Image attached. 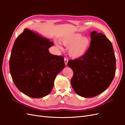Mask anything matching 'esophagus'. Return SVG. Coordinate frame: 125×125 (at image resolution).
Listing matches in <instances>:
<instances>
[{
  "instance_id": "esophagus-1",
  "label": "esophagus",
  "mask_w": 125,
  "mask_h": 125,
  "mask_svg": "<svg viewBox=\"0 0 125 125\" xmlns=\"http://www.w3.org/2000/svg\"><path fill=\"white\" fill-rule=\"evenodd\" d=\"M68 61V59L67 58H64V62H65V64L66 65L67 64Z\"/></svg>"
}]
</instances>
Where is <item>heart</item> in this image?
<instances>
[{
  "mask_svg": "<svg viewBox=\"0 0 125 125\" xmlns=\"http://www.w3.org/2000/svg\"><path fill=\"white\" fill-rule=\"evenodd\" d=\"M82 35L76 34L63 37L61 41L65 46H68V52L70 56L74 58H78L83 56L88 50L89 45V40L87 37H82ZM56 45L61 48L59 43Z\"/></svg>",
  "mask_w": 125,
  "mask_h": 125,
  "instance_id": "1",
  "label": "heart"
}]
</instances>
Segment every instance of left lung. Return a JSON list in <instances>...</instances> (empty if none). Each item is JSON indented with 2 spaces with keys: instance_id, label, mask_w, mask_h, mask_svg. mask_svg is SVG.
<instances>
[{
  "instance_id": "1",
  "label": "left lung",
  "mask_w": 125,
  "mask_h": 125,
  "mask_svg": "<svg viewBox=\"0 0 125 125\" xmlns=\"http://www.w3.org/2000/svg\"><path fill=\"white\" fill-rule=\"evenodd\" d=\"M90 46L85 55L69 60L68 66L73 75L71 84L78 95L93 97L111 84L116 69V59L111 42L101 32H91Z\"/></svg>"
}]
</instances>
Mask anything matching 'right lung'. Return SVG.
<instances>
[{
    "label": "right lung",
    "mask_w": 125,
    "mask_h": 125,
    "mask_svg": "<svg viewBox=\"0 0 125 125\" xmlns=\"http://www.w3.org/2000/svg\"><path fill=\"white\" fill-rule=\"evenodd\" d=\"M52 42L25 29L16 39L9 61L17 88L25 95L40 98L49 94L57 75L65 66L64 58L51 54Z\"/></svg>",
    "instance_id": "obj_1"
}]
</instances>
